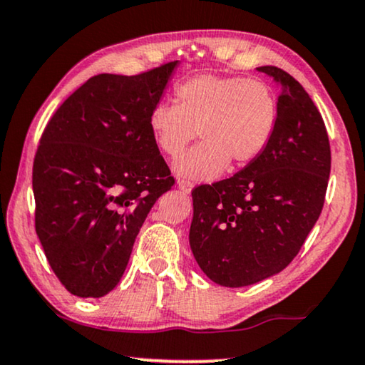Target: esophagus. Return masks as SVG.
<instances>
[{
  "mask_svg": "<svg viewBox=\"0 0 365 365\" xmlns=\"http://www.w3.org/2000/svg\"><path fill=\"white\" fill-rule=\"evenodd\" d=\"M177 187L180 188L183 193H190V192H192V188H193V183L188 182V180H178Z\"/></svg>",
  "mask_w": 365,
  "mask_h": 365,
  "instance_id": "esophagus-1",
  "label": "esophagus"
}]
</instances>
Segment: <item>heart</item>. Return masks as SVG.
Here are the masks:
<instances>
[{"label": "heart", "mask_w": 365, "mask_h": 365, "mask_svg": "<svg viewBox=\"0 0 365 365\" xmlns=\"http://www.w3.org/2000/svg\"><path fill=\"white\" fill-rule=\"evenodd\" d=\"M177 106L160 102L148 114V130L163 155H182L195 135L202 143L175 163V172L213 180L232 167L263 155L278 124V101L261 79L198 74L175 87Z\"/></svg>", "instance_id": "obj_1"}]
</instances>
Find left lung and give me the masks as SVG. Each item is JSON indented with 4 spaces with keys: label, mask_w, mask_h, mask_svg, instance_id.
<instances>
[{
    "label": "left lung",
    "mask_w": 365,
    "mask_h": 365,
    "mask_svg": "<svg viewBox=\"0 0 365 365\" xmlns=\"http://www.w3.org/2000/svg\"><path fill=\"white\" fill-rule=\"evenodd\" d=\"M256 71L281 87L273 140L232 178L192 192L190 248L225 287L259 283L294 259L319 218L331 173L324 120L304 87L274 66Z\"/></svg>",
    "instance_id": "8db88e82"
}]
</instances>
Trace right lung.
<instances>
[{
  "mask_svg": "<svg viewBox=\"0 0 365 365\" xmlns=\"http://www.w3.org/2000/svg\"><path fill=\"white\" fill-rule=\"evenodd\" d=\"M177 66L94 76L46 125L33 165L36 233L71 294L114 289L148 212L172 188L148 114Z\"/></svg>",
  "mask_w": 365,
  "mask_h": 365,
  "instance_id": "add662e5",
  "label": "right lung"
}]
</instances>
